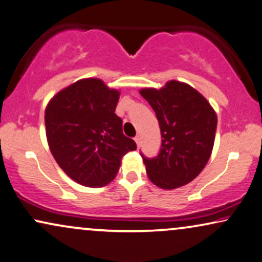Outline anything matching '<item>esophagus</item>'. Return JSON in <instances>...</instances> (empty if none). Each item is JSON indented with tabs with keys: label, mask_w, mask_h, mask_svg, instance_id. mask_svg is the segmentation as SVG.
<instances>
[{
	"label": "esophagus",
	"mask_w": 262,
	"mask_h": 262,
	"mask_svg": "<svg viewBox=\"0 0 262 262\" xmlns=\"http://www.w3.org/2000/svg\"><path fill=\"white\" fill-rule=\"evenodd\" d=\"M134 140H135V142H137L138 147H140V145H141V138H140V135H137V137L134 138Z\"/></svg>",
	"instance_id": "1"
}]
</instances>
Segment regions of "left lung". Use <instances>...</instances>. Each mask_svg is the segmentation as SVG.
<instances>
[{
    "instance_id": "1",
    "label": "left lung",
    "mask_w": 262,
    "mask_h": 262,
    "mask_svg": "<svg viewBox=\"0 0 262 262\" xmlns=\"http://www.w3.org/2000/svg\"><path fill=\"white\" fill-rule=\"evenodd\" d=\"M140 95L158 118L162 147L155 158L141 155L148 179L163 189L189 183L202 171L213 149L217 115L204 96L188 83L171 80Z\"/></svg>"
}]
</instances>
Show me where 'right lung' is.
I'll return each mask as SVG.
<instances>
[{
	"instance_id": "add662e5",
	"label": "right lung",
	"mask_w": 262,
	"mask_h": 262,
	"mask_svg": "<svg viewBox=\"0 0 262 262\" xmlns=\"http://www.w3.org/2000/svg\"><path fill=\"white\" fill-rule=\"evenodd\" d=\"M120 91L99 79L79 80L52 97L45 132L56 162L73 181L103 187L115 179L125 153L137 149L115 114Z\"/></svg>"
}]
</instances>
